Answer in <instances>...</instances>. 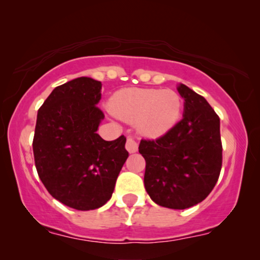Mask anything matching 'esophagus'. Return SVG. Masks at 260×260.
<instances>
[{
	"mask_svg": "<svg viewBox=\"0 0 260 260\" xmlns=\"http://www.w3.org/2000/svg\"><path fill=\"white\" fill-rule=\"evenodd\" d=\"M125 148H126V150L130 152V154H133V152H136L138 150V143L134 140V138L127 137Z\"/></svg>",
	"mask_w": 260,
	"mask_h": 260,
	"instance_id": "34e87169",
	"label": "esophagus"
}]
</instances>
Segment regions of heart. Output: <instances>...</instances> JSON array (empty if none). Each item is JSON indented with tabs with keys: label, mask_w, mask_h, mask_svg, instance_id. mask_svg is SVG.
<instances>
[{
	"label": "heart",
	"mask_w": 260,
	"mask_h": 260,
	"mask_svg": "<svg viewBox=\"0 0 260 260\" xmlns=\"http://www.w3.org/2000/svg\"><path fill=\"white\" fill-rule=\"evenodd\" d=\"M110 109L124 122L135 124L142 135L158 137L177 123L181 98L175 91L130 87L115 93Z\"/></svg>",
	"instance_id": "heart-1"
}]
</instances>
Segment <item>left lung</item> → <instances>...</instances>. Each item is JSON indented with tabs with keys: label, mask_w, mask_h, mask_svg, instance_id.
Returning <instances> with one entry per match:
<instances>
[{
	"label": "left lung",
	"mask_w": 260,
	"mask_h": 260,
	"mask_svg": "<svg viewBox=\"0 0 260 260\" xmlns=\"http://www.w3.org/2000/svg\"><path fill=\"white\" fill-rule=\"evenodd\" d=\"M183 118L156 138L142 140L144 187L162 207L184 209L205 200L218 182L222 166L220 118L208 102L180 84Z\"/></svg>",
	"instance_id": "1"
}]
</instances>
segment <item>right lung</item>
<instances>
[{
  "instance_id": "obj_1",
  "label": "right lung",
  "mask_w": 260,
  "mask_h": 260,
  "mask_svg": "<svg viewBox=\"0 0 260 260\" xmlns=\"http://www.w3.org/2000/svg\"><path fill=\"white\" fill-rule=\"evenodd\" d=\"M102 83L80 77L56 86L38 111L33 138L39 177L53 198L78 211L105 205L129 152L126 137L95 133L104 113Z\"/></svg>"
}]
</instances>
